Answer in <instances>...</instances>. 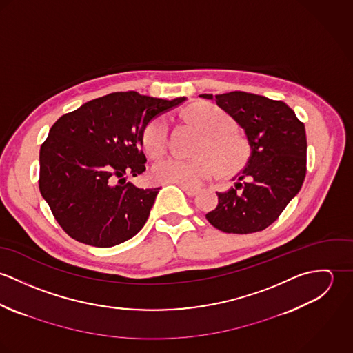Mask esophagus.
Here are the masks:
<instances>
[{"label":"esophagus","mask_w":353,"mask_h":353,"mask_svg":"<svg viewBox=\"0 0 353 353\" xmlns=\"http://www.w3.org/2000/svg\"><path fill=\"white\" fill-rule=\"evenodd\" d=\"M182 190L189 196V197H194V196H197V193H199V190L197 189H192V188H185V186H182Z\"/></svg>","instance_id":"34e87169"}]
</instances>
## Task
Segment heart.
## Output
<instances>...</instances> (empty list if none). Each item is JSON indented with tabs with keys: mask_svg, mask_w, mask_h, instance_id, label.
Returning <instances> with one entry per match:
<instances>
[{
	"mask_svg": "<svg viewBox=\"0 0 353 353\" xmlns=\"http://www.w3.org/2000/svg\"><path fill=\"white\" fill-rule=\"evenodd\" d=\"M190 118L208 134L199 159H183L171 156L157 161L152 168V176L161 183H174L185 188H199L206 179L219 174L241 171L250 156L248 141L232 132L234 122L221 108L210 103H201L189 111ZM170 139L168 121L156 118L144 130V148L152 156L167 151Z\"/></svg>",
	"mask_w": 353,
	"mask_h": 353,
	"instance_id": "obj_1",
	"label": "heart"
}]
</instances>
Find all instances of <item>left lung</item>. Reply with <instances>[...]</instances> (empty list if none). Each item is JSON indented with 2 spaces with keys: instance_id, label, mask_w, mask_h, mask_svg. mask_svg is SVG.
Listing matches in <instances>:
<instances>
[{
  "instance_id": "1",
  "label": "left lung",
  "mask_w": 353,
  "mask_h": 353,
  "mask_svg": "<svg viewBox=\"0 0 353 353\" xmlns=\"http://www.w3.org/2000/svg\"><path fill=\"white\" fill-rule=\"evenodd\" d=\"M216 101L245 132L250 156L235 178V188L219 197L206 213L208 221L227 234H252L269 227L301 192L305 176V129L284 101L234 91L223 95L202 94ZM242 188L238 194L236 190Z\"/></svg>"
}]
</instances>
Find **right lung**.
Here are the masks:
<instances>
[{
	"instance_id": "obj_1",
	"label": "right lung",
	"mask_w": 353,
	"mask_h": 353,
	"mask_svg": "<svg viewBox=\"0 0 353 353\" xmlns=\"http://www.w3.org/2000/svg\"><path fill=\"white\" fill-rule=\"evenodd\" d=\"M185 101L114 92L84 103L51 126L39 152V189L70 238L112 248L144 227L160 188L140 189L126 179L145 171L148 123Z\"/></svg>"
}]
</instances>
